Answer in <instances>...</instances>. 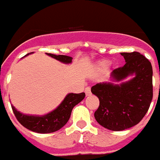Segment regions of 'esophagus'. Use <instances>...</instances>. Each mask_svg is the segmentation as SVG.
Wrapping results in <instances>:
<instances>
[{
	"mask_svg": "<svg viewBox=\"0 0 160 160\" xmlns=\"http://www.w3.org/2000/svg\"><path fill=\"white\" fill-rule=\"evenodd\" d=\"M85 94L87 96H89L91 95V89H90L89 87H86L85 88Z\"/></svg>",
	"mask_w": 160,
	"mask_h": 160,
	"instance_id": "1",
	"label": "esophagus"
}]
</instances>
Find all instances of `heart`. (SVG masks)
<instances>
[{
	"mask_svg": "<svg viewBox=\"0 0 160 160\" xmlns=\"http://www.w3.org/2000/svg\"><path fill=\"white\" fill-rule=\"evenodd\" d=\"M108 65V60H102V61H99V62L96 63L95 69L96 71H102V70H103L104 68L107 67Z\"/></svg>",
	"mask_w": 160,
	"mask_h": 160,
	"instance_id": "obj_1",
	"label": "heart"
}]
</instances>
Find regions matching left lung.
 I'll use <instances>...</instances> for the list:
<instances>
[{"label":"left lung","instance_id":"obj_1","mask_svg":"<svg viewBox=\"0 0 160 160\" xmlns=\"http://www.w3.org/2000/svg\"><path fill=\"white\" fill-rule=\"evenodd\" d=\"M126 64L110 75L113 82H99L91 92L99 98L95 112L96 122L112 131H122L138 124L147 114L152 99V68L150 61L140 52H122Z\"/></svg>","mask_w":160,"mask_h":160}]
</instances>
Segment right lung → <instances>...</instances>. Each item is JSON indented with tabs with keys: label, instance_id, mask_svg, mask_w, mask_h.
<instances>
[{
	"label": "right lung",
	"instance_id": "add662e5",
	"mask_svg": "<svg viewBox=\"0 0 160 160\" xmlns=\"http://www.w3.org/2000/svg\"><path fill=\"white\" fill-rule=\"evenodd\" d=\"M48 56L52 57L55 59L58 60L64 64H71L72 62V58L65 55H55L52 53H46ZM29 55V53L26 56ZM25 56V57H26ZM85 97V93H69L64 97L62 102L58 107L44 115H30L20 113L12 105V109L13 114L21 125L26 128L31 130L32 132L39 133H49L56 132L62 128L71 117V111L73 108L78 104Z\"/></svg>",
	"mask_w": 160,
	"mask_h": 160
}]
</instances>
